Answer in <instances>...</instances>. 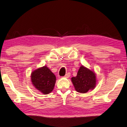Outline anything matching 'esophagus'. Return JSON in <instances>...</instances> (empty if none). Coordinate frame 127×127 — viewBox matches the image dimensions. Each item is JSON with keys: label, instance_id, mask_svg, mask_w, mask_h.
Here are the masks:
<instances>
[{"label": "esophagus", "instance_id": "esophagus-1", "mask_svg": "<svg viewBox=\"0 0 127 127\" xmlns=\"http://www.w3.org/2000/svg\"><path fill=\"white\" fill-rule=\"evenodd\" d=\"M70 73H67L65 75V76H64V77L65 78H69L70 77Z\"/></svg>", "mask_w": 127, "mask_h": 127}]
</instances>
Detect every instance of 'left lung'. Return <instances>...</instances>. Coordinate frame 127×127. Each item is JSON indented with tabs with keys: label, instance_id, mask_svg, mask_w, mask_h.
Here are the masks:
<instances>
[{
	"label": "left lung",
	"instance_id": "1",
	"mask_svg": "<svg viewBox=\"0 0 127 127\" xmlns=\"http://www.w3.org/2000/svg\"><path fill=\"white\" fill-rule=\"evenodd\" d=\"M71 82L76 91L80 93H87L96 86L95 73L82 65L78 70L77 76L71 78Z\"/></svg>",
	"mask_w": 127,
	"mask_h": 127
}]
</instances>
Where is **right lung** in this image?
<instances>
[{
    "instance_id": "add662e5",
    "label": "right lung",
    "mask_w": 127,
    "mask_h": 127,
    "mask_svg": "<svg viewBox=\"0 0 127 127\" xmlns=\"http://www.w3.org/2000/svg\"><path fill=\"white\" fill-rule=\"evenodd\" d=\"M31 80L36 89L44 94H48L54 89L56 77L47 66H44L32 73Z\"/></svg>"
}]
</instances>
